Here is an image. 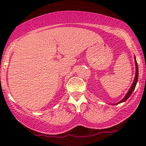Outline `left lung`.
Instances as JSON below:
<instances>
[{"instance_id": "left-lung-1", "label": "left lung", "mask_w": 146, "mask_h": 146, "mask_svg": "<svg viewBox=\"0 0 146 146\" xmlns=\"http://www.w3.org/2000/svg\"><path fill=\"white\" fill-rule=\"evenodd\" d=\"M135 66H136V73H135V79H134V81H133V83H132L131 87H130V88L129 89L128 92L127 93V94L125 95V96L123 98L122 100H121L120 102H119L118 103H117V104H120L121 103V102H125V100H127L128 99L130 98V96L131 95L132 93L133 92V90H135V86H136L137 85V80H138V75H139V70H138V65H137V60H136V58H135Z\"/></svg>"}]
</instances>
